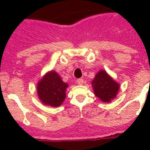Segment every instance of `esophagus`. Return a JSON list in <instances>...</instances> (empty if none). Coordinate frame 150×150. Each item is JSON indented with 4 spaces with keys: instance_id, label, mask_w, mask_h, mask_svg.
Here are the masks:
<instances>
[{
    "instance_id": "obj_1",
    "label": "esophagus",
    "mask_w": 150,
    "mask_h": 150,
    "mask_svg": "<svg viewBox=\"0 0 150 150\" xmlns=\"http://www.w3.org/2000/svg\"><path fill=\"white\" fill-rule=\"evenodd\" d=\"M76 83H77L79 85L83 84V79H82V78L77 79V80H76Z\"/></svg>"
}]
</instances>
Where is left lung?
Returning a JSON list of instances; mask_svg holds the SVG:
<instances>
[{"label": "left lung", "instance_id": "8db88e82", "mask_svg": "<svg viewBox=\"0 0 150 150\" xmlns=\"http://www.w3.org/2000/svg\"><path fill=\"white\" fill-rule=\"evenodd\" d=\"M91 83L95 95L104 102H110L120 88L119 84L104 71L98 73Z\"/></svg>", "mask_w": 150, "mask_h": 150}]
</instances>
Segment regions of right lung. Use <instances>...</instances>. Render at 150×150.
I'll list each match as a JSON object with an SVG mask.
<instances>
[{"mask_svg":"<svg viewBox=\"0 0 150 150\" xmlns=\"http://www.w3.org/2000/svg\"><path fill=\"white\" fill-rule=\"evenodd\" d=\"M68 85L64 83L55 71L44 76L38 84V94L43 104L51 107H59L65 99V90Z\"/></svg>","mask_w":150,"mask_h":150,"instance_id":"right-lung-1","label":"right lung"}]
</instances>
